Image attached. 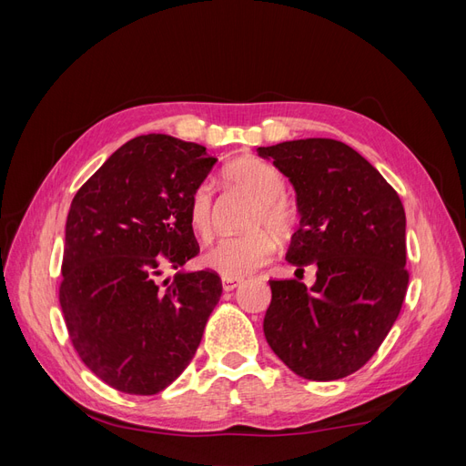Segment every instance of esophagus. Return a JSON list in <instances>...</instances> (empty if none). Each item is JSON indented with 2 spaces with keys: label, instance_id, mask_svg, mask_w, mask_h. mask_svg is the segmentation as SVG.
Instances as JSON below:
<instances>
[{
  "label": "esophagus",
  "instance_id": "obj_1",
  "mask_svg": "<svg viewBox=\"0 0 466 466\" xmlns=\"http://www.w3.org/2000/svg\"><path fill=\"white\" fill-rule=\"evenodd\" d=\"M221 284H223L225 291H233V289H237L238 286L243 284V279H238V278H223Z\"/></svg>",
  "mask_w": 466,
  "mask_h": 466
}]
</instances>
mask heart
<instances>
[{
  "instance_id": "1",
  "label": "heart",
  "mask_w": 466,
  "mask_h": 466,
  "mask_svg": "<svg viewBox=\"0 0 466 466\" xmlns=\"http://www.w3.org/2000/svg\"><path fill=\"white\" fill-rule=\"evenodd\" d=\"M223 177L231 185L250 192L258 204L250 216V228H270L278 237H288L298 221V209L286 198V180L276 167L257 157H241L223 168ZM211 200L214 190L202 182L188 198V223L196 235L208 238L211 235ZM274 255V238L267 229H255L243 235L223 237L209 247L204 264L223 278H245L258 270Z\"/></svg>"
}]
</instances>
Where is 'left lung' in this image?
I'll use <instances>...</instances> for the list:
<instances>
[{
    "label": "left lung",
    "instance_id": "obj_1",
    "mask_svg": "<svg viewBox=\"0 0 466 466\" xmlns=\"http://www.w3.org/2000/svg\"><path fill=\"white\" fill-rule=\"evenodd\" d=\"M298 192L301 214L286 260L317 281L270 279L264 336L309 380L348 377L368 363L397 320L408 289L406 216L389 182L350 146L307 137L257 149Z\"/></svg>",
    "mask_w": 466,
    "mask_h": 466
}]
</instances>
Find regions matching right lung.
Listing matches in <instances>:
<instances>
[{
	"label": "right lung",
	"mask_w": 466,
	"mask_h": 466,
	"mask_svg": "<svg viewBox=\"0 0 466 466\" xmlns=\"http://www.w3.org/2000/svg\"><path fill=\"white\" fill-rule=\"evenodd\" d=\"M204 146L165 134L124 144L74 196L60 307L81 361L112 389L149 397L188 368L221 298L214 270L177 272L200 252L192 190L214 167Z\"/></svg>",
	"instance_id": "add662e5"
}]
</instances>
